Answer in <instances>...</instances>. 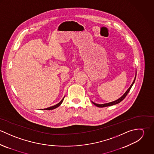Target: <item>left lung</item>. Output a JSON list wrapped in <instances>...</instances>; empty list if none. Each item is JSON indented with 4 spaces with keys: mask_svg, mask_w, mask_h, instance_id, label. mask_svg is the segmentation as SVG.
Here are the masks:
<instances>
[{
    "mask_svg": "<svg viewBox=\"0 0 154 154\" xmlns=\"http://www.w3.org/2000/svg\"><path fill=\"white\" fill-rule=\"evenodd\" d=\"M136 75H135V77H134V80H133V82H132V84H131V85L130 86V87L128 88V89L125 92V93L120 97V98H119V99H117V100H115V101H112V102H110V103H105V104H97V103H94L93 101H91V102L92 103V104H94L95 106H96L97 107H108V106H113V105H115V104H118V103H120L123 100H124V98L126 97V95H128V94L129 93V92L130 91V90H131V89L132 87V86H133V84L134 83V81H135V79H136Z\"/></svg>",
    "mask_w": 154,
    "mask_h": 154,
    "instance_id": "1",
    "label": "left lung"
}]
</instances>
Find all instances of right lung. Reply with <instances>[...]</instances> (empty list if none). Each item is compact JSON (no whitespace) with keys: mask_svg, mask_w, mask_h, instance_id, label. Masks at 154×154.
<instances>
[{"mask_svg":"<svg viewBox=\"0 0 154 154\" xmlns=\"http://www.w3.org/2000/svg\"><path fill=\"white\" fill-rule=\"evenodd\" d=\"M64 98H65V97L63 98V99L58 103V104H56V105H54V106H51V107H48V108H47V109H42L43 110H53V109H56L57 107H59L60 105H61V104L62 103V102L63 101V100H64Z\"/></svg>","mask_w":154,"mask_h":154,"instance_id":"right-lung-1","label":"right lung"}]
</instances>
